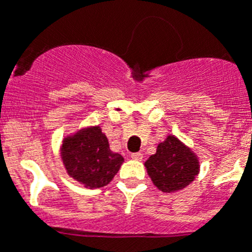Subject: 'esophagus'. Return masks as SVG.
<instances>
[{
	"label": "esophagus",
	"mask_w": 252,
	"mask_h": 252,
	"mask_svg": "<svg viewBox=\"0 0 252 252\" xmlns=\"http://www.w3.org/2000/svg\"><path fill=\"white\" fill-rule=\"evenodd\" d=\"M131 158L136 159V161H141V159H143V155H141L140 152H136V153H132V155H131Z\"/></svg>",
	"instance_id": "esophagus-1"
}]
</instances>
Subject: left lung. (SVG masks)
I'll return each instance as SVG.
<instances>
[{
    "label": "left lung",
    "mask_w": 252,
    "mask_h": 252,
    "mask_svg": "<svg viewBox=\"0 0 252 252\" xmlns=\"http://www.w3.org/2000/svg\"><path fill=\"white\" fill-rule=\"evenodd\" d=\"M144 165L153 184L166 193L184 189L199 172L198 157L174 135L159 143Z\"/></svg>",
    "instance_id": "left-lung-1"
}]
</instances>
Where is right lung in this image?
Listing matches in <instances>:
<instances>
[{
	"instance_id": "obj_1",
	"label": "right lung",
	"mask_w": 252,
	"mask_h": 252,
	"mask_svg": "<svg viewBox=\"0 0 252 252\" xmlns=\"http://www.w3.org/2000/svg\"><path fill=\"white\" fill-rule=\"evenodd\" d=\"M60 155L68 175L90 189L109 184L124 162L121 155L109 149L100 126L81 128L64 138Z\"/></svg>"
}]
</instances>
